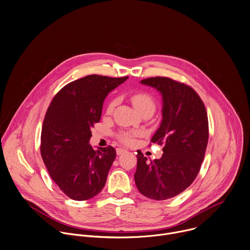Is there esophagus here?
<instances>
[{"label":"esophagus","instance_id":"esophagus-1","mask_svg":"<svg viewBox=\"0 0 250 250\" xmlns=\"http://www.w3.org/2000/svg\"><path fill=\"white\" fill-rule=\"evenodd\" d=\"M126 152H127V150H126V149H123V148H117V149H116L117 155H121V154L126 153Z\"/></svg>","mask_w":250,"mask_h":250}]
</instances>
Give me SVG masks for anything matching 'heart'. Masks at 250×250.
<instances>
[{
	"label": "heart",
	"instance_id": "1",
	"mask_svg": "<svg viewBox=\"0 0 250 250\" xmlns=\"http://www.w3.org/2000/svg\"><path fill=\"white\" fill-rule=\"evenodd\" d=\"M130 100L134 105V107L136 108V110L141 114L144 112H150L151 114L154 112L155 110V101L152 98L151 95H149L148 93L146 92H137L131 95ZM116 104V100H112L108 106H107V112L110 113L112 112L114 106ZM138 135L137 132H127V131H122L120 133L117 134V139L125 144V145H130L133 141V138Z\"/></svg>",
	"mask_w": 250,
	"mask_h": 250
}]
</instances>
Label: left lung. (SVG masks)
Returning a JSON list of instances; mask_svg holds the SVG:
<instances>
[{
    "label": "left lung",
    "instance_id": "left-lung-1",
    "mask_svg": "<svg viewBox=\"0 0 250 250\" xmlns=\"http://www.w3.org/2000/svg\"><path fill=\"white\" fill-rule=\"evenodd\" d=\"M141 83L162 95V121L150 142L163 146V154L148 160L138 152L135 183L145 196L165 200L188 188L200 170L209 135L207 113L197 93L184 83L168 77Z\"/></svg>",
    "mask_w": 250,
    "mask_h": 250
}]
</instances>
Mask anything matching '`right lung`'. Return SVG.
Listing matches in <instances>:
<instances>
[{
	"mask_svg": "<svg viewBox=\"0 0 250 250\" xmlns=\"http://www.w3.org/2000/svg\"><path fill=\"white\" fill-rule=\"evenodd\" d=\"M128 79L88 75L65 85L52 100L41 133V155L58 187L71 199L87 200L104 187L114 147L95 150L91 128L102 117L105 97Z\"/></svg>",
	"mask_w": 250,
	"mask_h": 250,
	"instance_id": "1",
	"label": "right lung"
}]
</instances>
